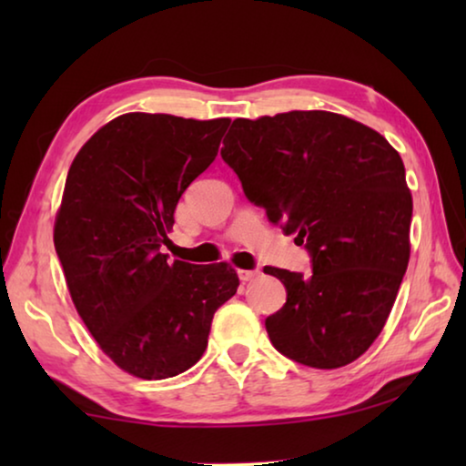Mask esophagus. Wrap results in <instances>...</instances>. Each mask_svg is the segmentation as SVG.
<instances>
[{
	"label": "esophagus",
	"instance_id": "34e87169",
	"mask_svg": "<svg viewBox=\"0 0 466 466\" xmlns=\"http://www.w3.org/2000/svg\"><path fill=\"white\" fill-rule=\"evenodd\" d=\"M258 275H261V271H258V269H240L238 271V278L242 281H252L255 278H258Z\"/></svg>",
	"mask_w": 466,
	"mask_h": 466
}]
</instances>
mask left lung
Masks as SVG:
<instances>
[{
	"label": "left lung",
	"instance_id": "obj_1",
	"mask_svg": "<svg viewBox=\"0 0 466 466\" xmlns=\"http://www.w3.org/2000/svg\"><path fill=\"white\" fill-rule=\"evenodd\" d=\"M224 162L250 203L309 250L312 273L265 267L288 299L265 329L298 364L333 370L380 335L409 263L413 199L397 149L327 110L236 119Z\"/></svg>",
	"mask_w": 466,
	"mask_h": 466
}]
</instances>
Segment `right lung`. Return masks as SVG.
<instances>
[{
    "label": "right lung",
    "instance_id": "add662e5",
    "mask_svg": "<svg viewBox=\"0 0 466 466\" xmlns=\"http://www.w3.org/2000/svg\"><path fill=\"white\" fill-rule=\"evenodd\" d=\"M228 125L121 115L67 172L53 240L69 294L100 350L144 380L197 364L216 310L238 288L226 263H170L162 252L180 195L216 160Z\"/></svg>",
    "mask_w": 466,
    "mask_h": 466
}]
</instances>
